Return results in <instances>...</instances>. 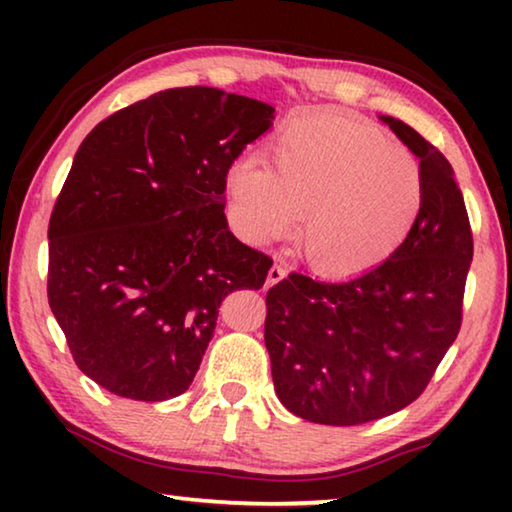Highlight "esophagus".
Returning <instances> with one entry per match:
<instances>
[{"label": "esophagus", "instance_id": "esophagus-1", "mask_svg": "<svg viewBox=\"0 0 512 512\" xmlns=\"http://www.w3.org/2000/svg\"><path fill=\"white\" fill-rule=\"evenodd\" d=\"M284 277H287V271H284V266H280V264H273V266H271V271H268L266 284H268V287H273V284L282 282Z\"/></svg>", "mask_w": 512, "mask_h": 512}]
</instances>
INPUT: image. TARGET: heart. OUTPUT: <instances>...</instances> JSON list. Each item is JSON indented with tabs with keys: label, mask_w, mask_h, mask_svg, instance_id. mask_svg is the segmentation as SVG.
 <instances>
[{
	"label": "heart",
	"mask_w": 512,
	"mask_h": 512,
	"mask_svg": "<svg viewBox=\"0 0 512 512\" xmlns=\"http://www.w3.org/2000/svg\"><path fill=\"white\" fill-rule=\"evenodd\" d=\"M230 221L253 244L293 228L320 271L352 275L384 262L424 205L420 162L366 121L339 110L291 117L268 146V164L241 158L225 178Z\"/></svg>",
	"instance_id": "1"
}]
</instances>
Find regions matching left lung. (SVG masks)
<instances>
[{"mask_svg":"<svg viewBox=\"0 0 512 512\" xmlns=\"http://www.w3.org/2000/svg\"><path fill=\"white\" fill-rule=\"evenodd\" d=\"M420 158L424 205L409 239L341 282L289 273L266 293L273 386L298 418L352 427L418 400L463 323L474 241L452 164L393 117Z\"/></svg>","mask_w":512,"mask_h":512,"instance_id":"obj_1","label":"left lung"}]
</instances>
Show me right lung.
Instances as JSON below:
<instances>
[{"mask_svg":"<svg viewBox=\"0 0 512 512\" xmlns=\"http://www.w3.org/2000/svg\"><path fill=\"white\" fill-rule=\"evenodd\" d=\"M273 108L171 88L92 128L49 219L47 298L69 352L106 391L185 393L223 298L262 289L273 259L232 235L225 176Z\"/></svg>","mask_w":512,"mask_h":512,"instance_id":"1","label":"right lung"}]
</instances>
